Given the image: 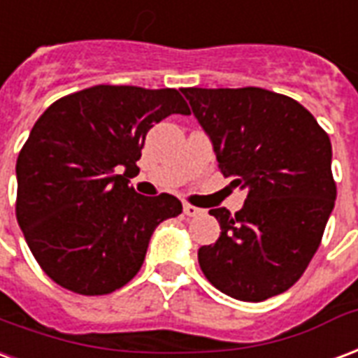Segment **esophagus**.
Masks as SVG:
<instances>
[{"mask_svg": "<svg viewBox=\"0 0 358 358\" xmlns=\"http://www.w3.org/2000/svg\"><path fill=\"white\" fill-rule=\"evenodd\" d=\"M184 213L187 214V216H201L203 214V210H201L199 206H193V205H184Z\"/></svg>", "mask_w": 358, "mask_h": 358, "instance_id": "1", "label": "esophagus"}]
</instances>
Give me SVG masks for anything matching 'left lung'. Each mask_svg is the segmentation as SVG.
Instances as JSON below:
<instances>
[{
  "mask_svg": "<svg viewBox=\"0 0 358 358\" xmlns=\"http://www.w3.org/2000/svg\"><path fill=\"white\" fill-rule=\"evenodd\" d=\"M213 142L218 169L246 189L239 213L213 208L218 241L199 248L220 292L264 301L300 279L334 208L332 144L290 96L260 87L182 89Z\"/></svg>",
  "mask_w": 358,
  "mask_h": 358,
  "instance_id": "1",
  "label": "left lung"
}]
</instances>
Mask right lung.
<instances>
[{
    "instance_id": "add662e5",
    "label": "right lung",
    "mask_w": 358,
    "mask_h": 358,
    "mask_svg": "<svg viewBox=\"0 0 358 358\" xmlns=\"http://www.w3.org/2000/svg\"><path fill=\"white\" fill-rule=\"evenodd\" d=\"M171 113L189 115L176 89L96 85L36 121L17 159V220L57 285L83 296L125 287L155 227L182 213L174 195L144 197L129 186L145 134Z\"/></svg>"
}]
</instances>
